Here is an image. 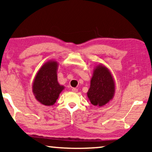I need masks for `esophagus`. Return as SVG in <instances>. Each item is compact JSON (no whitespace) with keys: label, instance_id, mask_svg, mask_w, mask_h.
I'll return each instance as SVG.
<instances>
[{"label":"esophagus","instance_id":"1","mask_svg":"<svg viewBox=\"0 0 152 152\" xmlns=\"http://www.w3.org/2000/svg\"><path fill=\"white\" fill-rule=\"evenodd\" d=\"M72 91H73L74 93H77L78 91V89L76 88H72Z\"/></svg>","mask_w":152,"mask_h":152}]
</instances>
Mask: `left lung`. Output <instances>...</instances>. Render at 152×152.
Returning a JSON list of instances; mask_svg holds the SVG:
<instances>
[{
    "mask_svg": "<svg viewBox=\"0 0 152 152\" xmlns=\"http://www.w3.org/2000/svg\"><path fill=\"white\" fill-rule=\"evenodd\" d=\"M115 83L112 72L102 64L94 67L87 97L93 105L102 107L114 98Z\"/></svg>",
    "mask_w": 152,
    "mask_h": 152,
    "instance_id": "obj_1",
    "label": "left lung"
}]
</instances>
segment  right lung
<instances>
[{
  "label": "right lung",
  "instance_id": "add662e5",
  "mask_svg": "<svg viewBox=\"0 0 152 152\" xmlns=\"http://www.w3.org/2000/svg\"><path fill=\"white\" fill-rule=\"evenodd\" d=\"M59 64L55 60H49L42 65L36 74L32 83L35 99L41 104L53 105L65 86L57 80Z\"/></svg>",
  "mask_w": 152,
  "mask_h": 152
}]
</instances>
